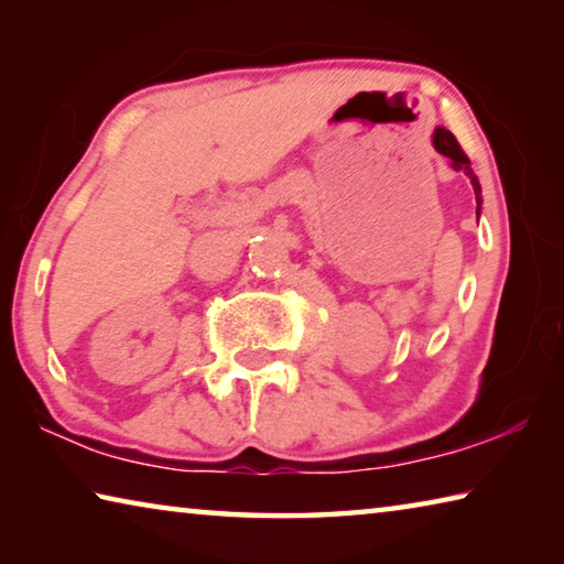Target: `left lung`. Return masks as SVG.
I'll list each match as a JSON object with an SVG mask.
<instances>
[{
	"label": "left lung",
	"instance_id": "1",
	"mask_svg": "<svg viewBox=\"0 0 564 564\" xmlns=\"http://www.w3.org/2000/svg\"><path fill=\"white\" fill-rule=\"evenodd\" d=\"M433 147L437 154H443L451 159V166L455 171H463V174L470 178L473 184V191H475V204H477V216H480V204H482V188H480V181H477V176L473 174L470 169V159L465 156V151L460 149V144H457V139L453 137L451 131H447L445 127H437L433 131Z\"/></svg>",
	"mask_w": 564,
	"mask_h": 564
}]
</instances>
